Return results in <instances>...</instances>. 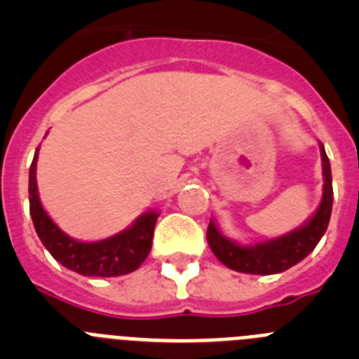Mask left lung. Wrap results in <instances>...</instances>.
Segmentation results:
<instances>
[{"label":"left lung","mask_w":359,"mask_h":359,"mask_svg":"<svg viewBox=\"0 0 359 359\" xmlns=\"http://www.w3.org/2000/svg\"><path fill=\"white\" fill-rule=\"evenodd\" d=\"M320 152H322L323 169V196L318 210L302 228L290 231V233L277 237V239L266 241V243L241 246V244L221 236V231L217 230L215 223L210 219L207 241L214 255L226 268L252 275L282 273V271L290 269L291 266L298 264L315 250V246L327 230L332 210L331 163H329V158L322 144H320Z\"/></svg>","instance_id":"1"}]
</instances>
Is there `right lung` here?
<instances>
[{"mask_svg": "<svg viewBox=\"0 0 359 359\" xmlns=\"http://www.w3.org/2000/svg\"><path fill=\"white\" fill-rule=\"evenodd\" d=\"M37 156L39 147L34 154L28 176L30 215L41 243L52 253L53 259L84 277H120L140 268L151 252L152 233L158 219L156 212H145L136 219L133 226L109 239L97 243H81L72 239L53 223L41 205L36 182Z\"/></svg>", "mask_w": 359, "mask_h": 359, "instance_id": "obj_1", "label": "right lung"}]
</instances>
